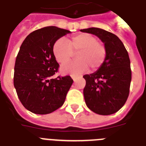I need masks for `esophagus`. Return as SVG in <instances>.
<instances>
[{
    "instance_id": "esophagus-1",
    "label": "esophagus",
    "mask_w": 146,
    "mask_h": 146,
    "mask_svg": "<svg viewBox=\"0 0 146 146\" xmlns=\"http://www.w3.org/2000/svg\"><path fill=\"white\" fill-rule=\"evenodd\" d=\"M72 80H74V82H75L76 80H77V76H74V75H72Z\"/></svg>"
}]
</instances>
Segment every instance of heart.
Instances as JSON below:
<instances>
[{
    "instance_id": "b5f03b06",
    "label": "heart",
    "mask_w": 146,
    "mask_h": 146,
    "mask_svg": "<svg viewBox=\"0 0 146 146\" xmlns=\"http://www.w3.org/2000/svg\"><path fill=\"white\" fill-rule=\"evenodd\" d=\"M54 57L60 64L69 61L77 53V59L62 65L63 74L72 75L81 74L89 68L90 71L98 70L104 64L106 56V49L104 44L98 42L96 36L82 33L66 41L59 39L53 48Z\"/></svg>"
}]
</instances>
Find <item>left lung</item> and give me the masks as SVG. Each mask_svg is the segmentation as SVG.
<instances>
[{
    "mask_svg": "<svg viewBox=\"0 0 146 146\" xmlns=\"http://www.w3.org/2000/svg\"><path fill=\"white\" fill-rule=\"evenodd\" d=\"M82 33L97 36L104 43L106 56L96 72L83 76V90L87 106L100 115L118 111L127 101L132 72L127 51L120 39L111 33L96 27L80 29Z\"/></svg>",
    "mask_w": 146,
    "mask_h": 146,
    "instance_id": "8db88e82",
    "label": "left lung"
}]
</instances>
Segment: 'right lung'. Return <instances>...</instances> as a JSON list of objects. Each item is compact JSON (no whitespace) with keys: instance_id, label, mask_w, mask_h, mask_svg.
<instances>
[{"instance_id":"add662e5","label":"right lung","mask_w":146,"mask_h":146,"mask_svg":"<svg viewBox=\"0 0 146 146\" xmlns=\"http://www.w3.org/2000/svg\"><path fill=\"white\" fill-rule=\"evenodd\" d=\"M71 33L57 27L31 33L20 47L14 66V85L22 105L37 114H47L64 104L73 80L70 76L53 78L58 64L53 53L59 38Z\"/></svg>"}]
</instances>
